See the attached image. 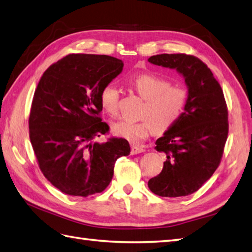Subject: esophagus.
<instances>
[{
    "label": "esophagus",
    "instance_id": "34e87169",
    "mask_svg": "<svg viewBox=\"0 0 252 252\" xmlns=\"http://www.w3.org/2000/svg\"><path fill=\"white\" fill-rule=\"evenodd\" d=\"M145 151V148L143 146H139V145H132L131 146V154L132 155H138V154H142Z\"/></svg>",
    "mask_w": 252,
    "mask_h": 252
}]
</instances>
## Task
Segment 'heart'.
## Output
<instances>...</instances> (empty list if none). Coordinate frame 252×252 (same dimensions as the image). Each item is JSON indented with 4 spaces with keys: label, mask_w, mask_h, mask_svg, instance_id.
Segmentation results:
<instances>
[{
    "label": "heart",
    "mask_w": 252,
    "mask_h": 252,
    "mask_svg": "<svg viewBox=\"0 0 252 252\" xmlns=\"http://www.w3.org/2000/svg\"><path fill=\"white\" fill-rule=\"evenodd\" d=\"M130 86L145 99L140 121L120 120L113 125V132L128 142L138 143L147 138L154 131L162 134L172 128L183 117L188 91L185 88L171 85L165 78L155 74H140L130 80ZM121 90L115 83L105 85L99 93L102 108L112 117L119 109Z\"/></svg>",
    "instance_id": "heart-1"
}]
</instances>
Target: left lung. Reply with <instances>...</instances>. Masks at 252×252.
Wrapping results in <instances>:
<instances>
[{
    "mask_svg": "<svg viewBox=\"0 0 252 252\" xmlns=\"http://www.w3.org/2000/svg\"><path fill=\"white\" fill-rule=\"evenodd\" d=\"M148 61L175 68L188 87L183 117L156 142L155 149L165 155V162L148 187L159 196L189 195L213 176L223 156L229 133L223 91L206 64L194 56L162 54Z\"/></svg>",
    "mask_w": 252,
    "mask_h": 252,
    "instance_id": "obj_1",
    "label": "left lung"
}]
</instances>
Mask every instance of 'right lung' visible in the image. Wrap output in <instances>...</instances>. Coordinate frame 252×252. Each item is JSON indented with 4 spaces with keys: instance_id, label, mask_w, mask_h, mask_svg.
Listing matches in <instances>:
<instances>
[{
    "instance_id": "1",
    "label": "right lung",
    "mask_w": 252,
    "mask_h": 252,
    "mask_svg": "<svg viewBox=\"0 0 252 252\" xmlns=\"http://www.w3.org/2000/svg\"><path fill=\"white\" fill-rule=\"evenodd\" d=\"M122 68L124 62L110 56L67 55L46 69L35 89L29 117L32 147L44 176L67 195L104 191L116 160L130 155L125 138L94 142L109 131L99 117V93Z\"/></svg>"
}]
</instances>
